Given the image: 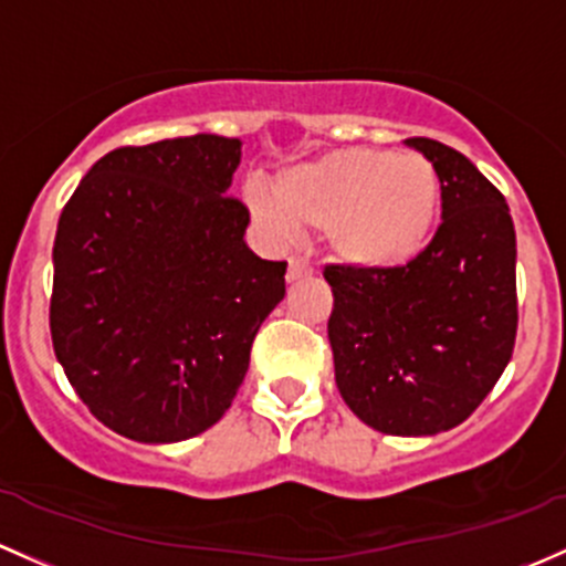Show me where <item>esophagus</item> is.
Instances as JSON below:
<instances>
[{"label":"esophagus","instance_id":"esophagus-1","mask_svg":"<svg viewBox=\"0 0 566 566\" xmlns=\"http://www.w3.org/2000/svg\"><path fill=\"white\" fill-rule=\"evenodd\" d=\"M314 273V265L308 263V260L298 258V254H293L290 258V265H287V282H298V279H306Z\"/></svg>","mask_w":566,"mask_h":566}]
</instances>
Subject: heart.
Listing matches in <instances>:
<instances>
[{
	"instance_id": "heart-1",
	"label": "heart",
	"mask_w": 566,
	"mask_h": 566,
	"mask_svg": "<svg viewBox=\"0 0 566 566\" xmlns=\"http://www.w3.org/2000/svg\"><path fill=\"white\" fill-rule=\"evenodd\" d=\"M249 211L271 233L325 230L344 265L382 271L412 263L437 228L439 176L420 154L338 148L249 189Z\"/></svg>"
}]
</instances>
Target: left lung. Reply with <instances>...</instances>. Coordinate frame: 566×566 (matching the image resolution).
Instances as JSON below:
<instances>
[{"label":"left lung","mask_w":566,"mask_h":566,"mask_svg":"<svg viewBox=\"0 0 566 566\" xmlns=\"http://www.w3.org/2000/svg\"><path fill=\"white\" fill-rule=\"evenodd\" d=\"M442 187V224L412 263L325 265L336 385L392 437L450 431L483 403L518 333L515 228L504 195L455 148L409 138Z\"/></svg>","instance_id":"left-lung-1"}]
</instances>
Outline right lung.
Instances as JSON below:
<instances>
[{"mask_svg":"<svg viewBox=\"0 0 566 566\" xmlns=\"http://www.w3.org/2000/svg\"><path fill=\"white\" fill-rule=\"evenodd\" d=\"M241 140L113 148L62 208L51 338L88 412L135 442L198 437L233 403L287 263L243 243Z\"/></svg>","mask_w":566,"mask_h":566,"instance_id":"right-lung-1","label":"right lung"}]
</instances>
